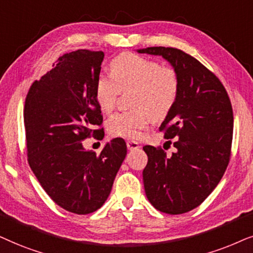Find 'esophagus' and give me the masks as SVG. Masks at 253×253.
I'll use <instances>...</instances> for the list:
<instances>
[{
	"label": "esophagus",
	"instance_id": "1",
	"mask_svg": "<svg viewBox=\"0 0 253 253\" xmlns=\"http://www.w3.org/2000/svg\"><path fill=\"white\" fill-rule=\"evenodd\" d=\"M126 144H127V148H128V150H134V149H137V148H140L139 142H136V141L134 140H128L126 142Z\"/></svg>",
	"mask_w": 253,
	"mask_h": 253
}]
</instances>
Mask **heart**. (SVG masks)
Segmentation results:
<instances>
[{
	"label": "heart",
	"instance_id": "heart-1",
	"mask_svg": "<svg viewBox=\"0 0 253 253\" xmlns=\"http://www.w3.org/2000/svg\"><path fill=\"white\" fill-rule=\"evenodd\" d=\"M180 80L171 66H161L156 60L126 53L111 62L110 75L98 76L95 85L97 105L109 113L116 107L120 91L134 90L132 106L135 110L113 114L107 129L114 136L139 139L153 117L162 119L178 98Z\"/></svg>",
	"mask_w": 253,
	"mask_h": 253
}]
</instances>
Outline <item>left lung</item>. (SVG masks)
I'll return each mask as SVG.
<instances>
[{
  "mask_svg": "<svg viewBox=\"0 0 253 253\" xmlns=\"http://www.w3.org/2000/svg\"><path fill=\"white\" fill-rule=\"evenodd\" d=\"M139 53L162 55L177 70L178 98L160 127L176 151L144 146L146 195L162 213L183 214L206 200L227 170L234 114L223 84L200 61L173 47H147ZM174 141H172V139Z\"/></svg>",
  "mask_w": 253,
  "mask_h": 253,
  "instance_id": "left-lung-1",
  "label": "left lung"
}]
</instances>
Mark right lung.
Wrapping results in <instances>:
<instances>
[{
	"mask_svg": "<svg viewBox=\"0 0 253 253\" xmlns=\"http://www.w3.org/2000/svg\"><path fill=\"white\" fill-rule=\"evenodd\" d=\"M103 59L102 50L63 54L31 84L25 98L29 166L54 203L79 215L103 206L127 154L121 137L106 143L99 155L82 146L87 137L104 136L102 110L95 98Z\"/></svg>",
	"mask_w": 253,
	"mask_h": 253,
	"instance_id": "add662e5",
	"label": "right lung"
}]
</instances>
